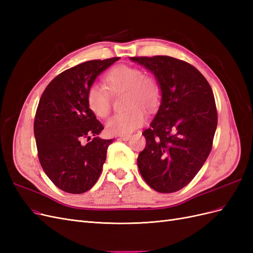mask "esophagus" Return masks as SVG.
I'll list each match as a JSON object with an SVG mask.
<instances>
[{
    "mask_svg": "<svg viewBox=\"0 0 253 253\" xmlns=\"http://www.w3.org/2000/svg\"><path fill=\"white\" fill-rule=\"evenodd\" d=\"M129 138H131V135H119L118 136V139L119 140H124V141H126Z\"/></svg>",
    "mask_w": 253,
    "mask_h": 253,
    "instance_id": "obj_1",
    "label": "esophagus"
}]
</instances>
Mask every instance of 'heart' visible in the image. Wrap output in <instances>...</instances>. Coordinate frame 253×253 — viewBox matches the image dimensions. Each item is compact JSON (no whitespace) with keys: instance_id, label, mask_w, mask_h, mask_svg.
Returning <instances> with one entry per match:
<instances>
[{"instance_id":"heart-1","label":"heart","mask_w":253,"mask_h":253,"mask_svg":"<svg viewBox=\"0 0 253 253\" xmlns=\"http://www.w3.org/2000/svg\"><path fill=\"white\" fill-rule=\"evenodd\" d=\"M104 86L94 84L87 90V104L97 117L104 118L111 111V94L126 91V111L115 114L106 121V131L114 135L134 132L143 125L145 115L140 106L152 110L159 102L160 88L151 76L144 75L138 67L118 65L104 76ZM109 90L108 91L107 89Z\"/></svg>"}]
</instances>
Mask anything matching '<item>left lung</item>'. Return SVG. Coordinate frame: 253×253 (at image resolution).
Returning a JSON list of instances; mask_svg holds the SVG:
<instances>
[{"instance_id":"1","label":"left lung","mask_w":253,"mask_h":253,"mask_svg":"<svg viewBox=\"0 0 253 253\" xmlns=\"http://www.w3.org/2000/svg\"><path fill=\"white\" fill-rule=\"evenodd\" d=\"M155 76L160 104L147 144L137 164L148 185L157 192H176L192 180L208 158L217 113L212 88L194 66L168 56L134 57Z\"/></svg>"}]
</instances>
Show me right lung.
<instances>
[{"label":"right lung","mask_w":253,"mask_h":253,"mask_svg":"<svg viewBox=\"0 0 253 253\" xmlns=\"http://www.w3.org/2000/svg\"><path fill=\"white\" fill-rule=\"evenodd\" d=\"M119 59L91 60L68 68L48 84L40 98L34 124L38 156L45 174L64 192H86L101 174L114 139L97 137L103 126L88 108L87 90ZM91 135L93 141L82 143Z\"/></svg>","instance_id":"right-lung-1"}]
</instances>
